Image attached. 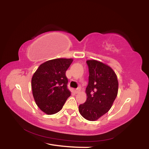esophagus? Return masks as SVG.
<instances>
[{"label":"esophagus","instance_id":"1","mask_svg":"<svg viewBox=\"0 0 149 149\" xmlns=\"http://www.w3.org/2000/svg\"><path fill=\"white\" fill-rule=\"evenodd\" d=\"M80 91H81L80 88H77V89L75 90V94H77V93H79L80 92Z\"/></svg>","mask_w":149,"mask_h":149}]
</instances>
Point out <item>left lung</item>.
Returning <instances> with one entry per match:
<instances>
[{
	"label": "left lung",
	"instance_id": "obj_1",
	"mask_svg": "<svg viewBox=\"0 0 149 149\" xmlns=\"http://www.w3.org/2000/svg\"><path fill=\"white\" fill-rule=\"evenodd\" d=\"M89 84L86 88L87 100L79 106V112L85 119L96 121L112 107L117 97V75L109 65L96 60H87Z\"/></svg>",
	"mask_w": 149,
	"mask_h": 149
}]
</instances>
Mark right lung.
<instances>
[{"label": "right lung", "instance_id": "1", "mask_svg": "<svg viewBox=\"0 0 149 149\" xmlns=\"http://www.w3.org/2000/svg\"><path fill=\"white\" fill-rule=\"evenodd\" d=\"M72 58L50 60L39 65L31 79L33 96L37 105L48 115L62 109L71 92L67 87L65 72Z\"/></svg>", "mask_w": 149, "mask_h": 149}]
</instances>
